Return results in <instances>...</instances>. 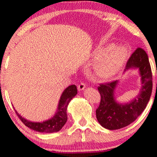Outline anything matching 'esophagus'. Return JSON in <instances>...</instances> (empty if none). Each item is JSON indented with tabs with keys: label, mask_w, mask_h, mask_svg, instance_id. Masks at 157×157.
Returning <instances> with one entry per match:
<instances>
[{
	"label": "esophagus",
	"mask_w": 157,
	"mask_h": 157,
	"mask_svg": "<svg viewBox=\"0 0 157 157\" xmlns=\"http://www.w3.org/2000/svg\"><path fill=\"white\" fill-rule=\"evenodd\" d=\"M86 88V84L84 83H81L78 86V91H82Z\"/></svg>",
	"instance_id": "obj_1"
}]
</instances>
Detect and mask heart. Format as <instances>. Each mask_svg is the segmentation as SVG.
Wrapping results in <instances>:
<instances>
[{
	"mask_svg": "<svg viewBox=\"0 0 157 157\" xmlns=\"http://www.w3.org/2000/svg\"><path fill=\"white\" fill-rule=\"evenodd\" d=\"M98 59L95 63V71L101 78H110L119 72L125 63L128 51L125 47L113 46L105 51L100 50L94 53Z\"/></svg>",
	"mask_w": 157,
	"mask_h": 157,
	"instance_id": "1",
	"label": "heart"
}]
</instances>
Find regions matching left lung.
<instances>
[{"label": "left lung", "instance_id": "1", "mask_svg": "<svg viewBox=\"0 0 157 157\" xmlns=\"http://www.w3.org/2000/svg\"><path fill=\"white\" fill-rule=\"evenodd\" d=\"M131 68H138L142 85L136 98L127 104H119L115 98L118 81L101 83L98 87L101 101L96 111V119L107 129H119L134 122L147 107L151 97L152 73L149 58L144 49L138 48L128 59L124 71Z\"/></svg>", "mask_w": 157, "mask_h": 157}]
</instances>
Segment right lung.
Wrapping results in <instances>:
<instances>
[{
	"instance_id": "1",
	"label": "right lung",
	"mask_w": 157,
	"mask_h": 157,
	"mask_svg": "<svg viewBox=\"0 0 157 157\" xmlns=\"http://www.w3.org/2000/svg\"><path fill=\"white\" fill-rule=\"evenodd\" d=\"M77 94L76 85H71L64 90L60 98L56 113L50 119L43 122H33L24 119L15 110L21 121L28 127L41 133L57 132L62 128L67 121V107L71 100Z\"/></svg>"
}]
</instances>
